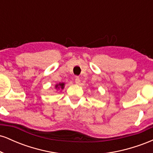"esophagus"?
Masks as SVG:
<instances>
[{"label": "esophagus", "instance_id": "34e87169", "mask_svg": "<svg viewBox=\"0 0 153 153\" xmlns=\"http://www.w3.org/2000/svg\"><path fill=\"white\" fill-rule=\"evenodd\" d=\"M75 83H76V84H79V83H80V78H79V77H75Z\"/></svg>", "mask_w": 153, "mask_h": 153}]
</instances>
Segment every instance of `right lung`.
<instances>
[{
  "instance_id": "right-lung-1",
  "label": "right lung",
  "mask_w": 153,
  "mask_h": 153,
  "mask_svg": "<svg viewBox=\"0 0 153 153\" xmlns=\"http://www.w3.org/2000/svg\"><path fill=\"white\" fill-rule=\"evenodd\" d=\"M64 85H65V84L64 83H59L58 84V85H56V88H57V87H58L59 86H59H60L61 87V88H64Z\"/></svg>"
}]
</instances>
